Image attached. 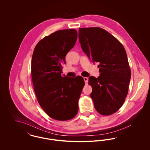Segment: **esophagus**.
Instances as JSON below:
<instances>
[{
    "label": "esophagus",
    "instance_id": "obj_1",
    "mask_svg": "<svg viewBox=\"0 0 150 150\" xmlns=\"http://www.w3.org/2000/svg\"><path fill=\"white\" fill-rule=\"evenodd\" d=\"M84 80V81H85V83L86 84L88 83V78L87 77H84L83 78Z\"/></svg>",
    "mask_w": 150,
    "mask_h": 150
}]
</instances>
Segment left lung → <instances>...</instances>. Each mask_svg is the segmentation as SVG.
I'll return each mask as SVG.
<instances>
[{
    "mask_svg": "<svg viewBox=\"0 0 150 150\" xmlns=\"http://www.w3.org/2000/svg\"><path fill=\"white\" fill-rule=\"evenodd\" d=\"M79 39L83 52L100 68V76H90L88 81L94 107L100 115L113 114L128 93L131 71L125 48L114 36L97 27L80 28Z\"/></svg>",
    "mask_w": 150,
    "mask_h": 150,
    "instance_id": "obj_1",
    "label": "left lung"
}]
</instances>
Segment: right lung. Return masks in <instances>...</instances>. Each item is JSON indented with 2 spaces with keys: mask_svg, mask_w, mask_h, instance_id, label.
Returning <instances> with one entry per match:
<instances>
[{
  "mask_svg": "<svg viewBox=\"0 0 150 150\" xmlns=\"http://www.w3.org/2000/svg\"><path fill=\"white\" fill-rule=\"evenodd\" d=\"M78 38L75 29L57 31L36 44L31 60V78L38 101L51 118L66 121L78 111V101L85 83L83 77L62 76L65 56Z\"/></svg>",
  "mask_w": 150,
  "mask_h": 150,
  "instance_id": "add662e5",
  "label": "right lung"
}]
</instances>
